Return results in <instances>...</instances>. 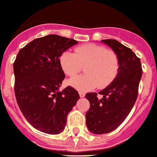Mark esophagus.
<instances>
[{
  "label": "esophagus",
  "mask_w": 157,
  "mask_h": 157,
  "mask_svg": "<svg viewBox=\"0 0 157 157\" xmlns=\"http://www.w3.org/2000/svg\"><path fill=\"white\" fill-rule=\"evenodd\" d=\"M78 93H79V96H80V97H84L85 96V93L84 92H83V91H78Z\"/></svg>",
  "instance_id": "obj_1"
}]
</instances>
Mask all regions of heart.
Instances as JSON below:
<instances>
[{
  "mask_svg": "<svg viewBox=\"0 0 157 157\" xmlns=\"http://www.w3.org/2000/svg\"><path fill=\"white\" fill-rule=\"evenodd\" d=\"M66 51L60 57V64L66 75L75 77L85 66V75L75 77L69 83L78 90H91L108 86L118 75L120 61L112 49L96 44H86Z\"/></svg>",
  "mask_w": 157,
  "mask_h": 157,
  "instance_id": "heart-1",
  "label": "heart"
}]
</instances>
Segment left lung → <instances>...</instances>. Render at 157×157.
Segmentation results:
<instances>
[{"instance_id": "1", "label": "left lung", "mask_w": 157, "mask_h": 157, "mask_svg": "<svg viewBox=\"0 0 157 157\" xmlns=\"http://www.w3.org/2000/svg\"><path fill=\"white\" fill-rule=\"evenodd\" d=\"M118 55L120 68L116 78L97 93L86 94L90 108L86 113V125L91 133L102 135L116 130L130 113L139 93L142 77L140 59L132 50L115 40H103Z\"/></svg>"}]
</instances>
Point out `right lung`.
<instances>
[{
	"instance_id": "obj_1",
	"label": "right lung",
	"mask_w": 157,
	"mask_h": 157,
	"mask_svg": "<svg viewBox=\"0 0 157 157\" xmlns=\"http://www.w3.org/2000/svg\"><path fill=\"white\" fill-rule=\"evenodd\" d=\"M76 44L57 35L37 38L19 50L13 62L17 105L29 123L46 134L63 131L69 113L79 99L71 86L58 91L66 77L59 57Z\"/></svg>"
}]
</instances>
